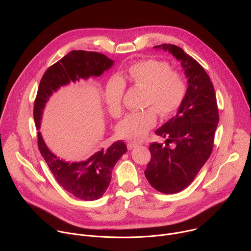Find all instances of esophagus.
Segmentation results:
<instances>
[{"label": "esophagus", "instance_id": "obj_1", "mask_svg": "<svg viewBox=\"0 0 251 251\" xmlns=\"http://www.w3.org/2000/svg\"><path fill=\"white\" fill-rule=\"evenodd\" d=\"M138 145H140L139 142H136V141H128V143H127V148L131 150V149H133L134 147H136V146H138Z\"/></svg>", "mask_w": 251, "mask_h": 251}]
</instances>
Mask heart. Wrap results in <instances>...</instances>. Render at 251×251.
Masks as SVG:
<instances>
[{"mask_svg":"<svg viewBox=\"0 0 251 251\" xmlns=\"http://www.w3.org/2000/svg\"><path fill=\"white\" fill-rule=\"evenodd\" d=\"M144 89L142 105L146 109L127 114L117 125L121 137L139 140L144 138L157 121V112L162 118L173 116L187 95V80L183 73L173 69L167 60L146 58L132 63L127 70L106 86L104 101L107 110L115 118L122 114V98L125 86Z\"/></svg>","mask_w":251,"mask_h":251,"instance_id":"b5f03b06","label":"heart"}]
</instances>
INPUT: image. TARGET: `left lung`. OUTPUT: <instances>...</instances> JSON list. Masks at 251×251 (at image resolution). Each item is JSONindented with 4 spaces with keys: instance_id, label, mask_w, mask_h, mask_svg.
Masks as SVG:
<instances>
[{
    "instance_id": "obj_1",
    "label": "left lung",
    "mask_w": 251,
    "mask_h": 251,
    "mask_svg": "<svg viewBox=\"0 0 251 251\" xmlns=\"http://www.w3.org/2000/svg\"><path fill=\"white\" fill-rule=\"evenodd\" d=\"M155 49L169 50L180 60L189 86L177 114L156 131V135L167 139L166 144L154 142L150 145L151 160L145 176L156 191L176 194L192 184L212 152L219 108L212 82L195 58L171 44Z\"/></svg>"
}]
</instances>
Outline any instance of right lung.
Returning <instances> with one entry per match:
<instances>
[{
    "mask_svg": "<svg viewBox=\"0 0 251 251\" xmlns=\"http://www.w3.org/2000/svg\"><path fill=\"white\" fill-rule=\"evenodd\" d=\"M113 60L96 51L73 50L50 66L42 77L33 103V118L39 130L43 109L50 96L69 81L99 76L112 66ZM38 147L57 184L77 199L95 201L108 188L116 162L126 153L123 141H116L107 149H101L89 159L78 163H67L53 155L38 132Z\"/></svg>",
    "mask_w": 251,
    "mask_h": 251,
    "instance_id": "1",
    "label": "right lung"
}]
</instances>
